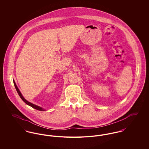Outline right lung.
<instances>
[{
  "mask_svg": "<svg viewBox=\"0 0 149 149\" xmlns=\"http://www.w3.org/2000/svg\"><path fill=\"white\" fill-rule=\"evenodd\" d=\"M13 83H14V86H15V89H16L17 92L18 93V94H19V97H21V98L22 99V100H23L25 103H26L27 105H29V106L32 107V108H35V109H37V110H38V111H45V110L43 109L42 108H41V107H40L37 106H36L35 104H32V103L29 102V101H27V100H26V99H24V97L22 96L21 93L20 92L19 90L18 89L17 86L15 84V81H14V80H13Z\"/></svg>",
  "mask_w": 149,
  "mask_h": 149,
  "instance_id": "1",
  "label": "right lung"
}]
</instances>
